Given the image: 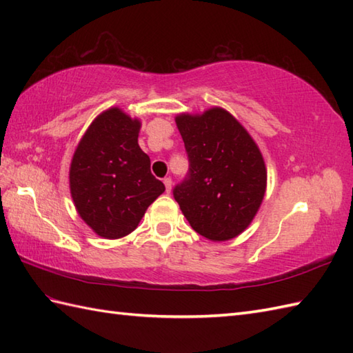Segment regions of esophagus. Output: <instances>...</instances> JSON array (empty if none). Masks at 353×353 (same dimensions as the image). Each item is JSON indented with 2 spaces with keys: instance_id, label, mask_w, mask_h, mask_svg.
Listing matches in <instances>:
<instances>
[{
  "instance_id": "34e87169",
  "label": "esophagus",
  "mask_w": 353,
  "mask_h": 353,
  "mask_svg": "<svg viewBox=\"0 0 353 353\" xmlns=\"http://www.w3.org/2000/svg\"><path fill=\"white\" fill-rule=\"evenodd\" d=\"M163 185H165V190H167V192L170 194V192H171V188H172L171 177H165V179H163Z\"/></svg>"
}]
</instances>
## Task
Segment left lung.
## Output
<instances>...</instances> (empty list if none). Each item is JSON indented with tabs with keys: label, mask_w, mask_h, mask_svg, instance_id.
<instances>
[{
	"label": "left lung",
	"mask_w": 353,
	"mask_h": 353,
	"mask_svg": "<svg viewBox=\"0 0 353 353\" xmlns=\"http://www.w3.org/2000/svg\"><path fill=\"white\" fill-rule=\"evenodd\" d=\"M177 129L190 174L174 199L191 228L209 241H229L250 226L267 190V168L256 142L226 109L179 114Z\"/></svg>",
	"instance_id": "1"
}]
</instances>
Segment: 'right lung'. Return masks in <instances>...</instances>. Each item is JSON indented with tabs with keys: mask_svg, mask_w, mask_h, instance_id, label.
<instances>
[{
	"mask_svg": "<svg viewBox=\"0 0 353 353\" xmlns=\"http://www.w3.org/2000/svg\"><path fill=\"white\" fill-rule=\"evenodd\" d=\"M141 119L109 108L81 137L70 165V191L80 219L97 235L118 239L138 228L165 191L138 144Z\"/></svg>",
	"mask_w": 353,
	"mask_h": 353,
	"instance_id": "right-lung-1",
	"label": "right lung"
}]
</instances>
